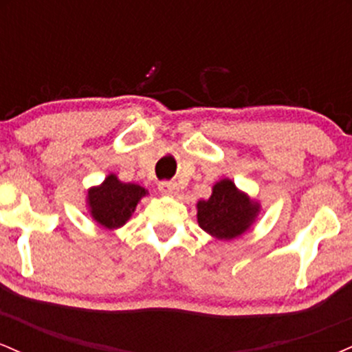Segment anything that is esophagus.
I'll return each mask as SVG.
<instances>
[{
  "instance_id": "1",
  "label": "esophagus",
  "mask_w": 352,
  "mask_h": 352,
  "mask_svg": "<svg viewBox=\"0 0 352 352\" xmlns=\"http://www.w3.org/2000/svg\"><path fill=\"white\" fill-rule=\"evenodd\" d=\"M159 190L165 195H173L177 192V184H173V182H160Z\"/></svg>"
}]
</instances>
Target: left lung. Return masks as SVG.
Segmentation results:
<instances>
[{"instance_id": "1", "label": "left lung", "mask_w": 352, "mask_h": 352, "mask_svg": "<svg viewBox=\"0 0 352 352\" xmlns=\"http://www.w3.org/2000/svg\"><path fill=\"white\" fill-rule=\"evenodd\" d=\"M260 201L252 199L230 179L218 180L207 200L197 201V221L208 235L230 241L243 235L260 215Z\"/></svg>"}]
</instances>
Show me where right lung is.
<instances>
[{
  "label": "right lung",
  "mask_w": 352,
  "mask_h": 352,
  "mask_svg": "<svg viewBox=\"0 0 352 352\" xmlns=\"http://www.w3.org/2000/svg\"><path fill=\"white\" fill-rule=\"evenodd\" d=\"M145 195L148 192L144 187L125 184L116 173H109L102 184L87 188L86 207L96 223L107 230H117L127 223Z\"/></svg>",
  "instance_id": "obj_1"
}]
</instances>
